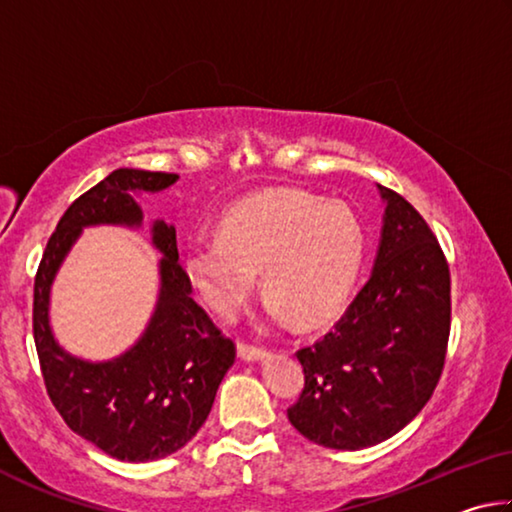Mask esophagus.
<instances>
[{
  "label": "esophagus",
  "mask_w": 512,
  "mask_h": 512,
  "mask_svg": "<svg viewBox=\"0 0 512 512\" xmlns=\"http://www.w3.org/2000/svg\"><path fill=\"white\" fill-rule=\"evenodd\" d=\"M237 352H239V357L244 359V361H259V359L266 357V350L264 348H259V345H248L244 341L237 345Z\"/></svg>",
  "instance_id": "esophagus-1"
}]
</instances>
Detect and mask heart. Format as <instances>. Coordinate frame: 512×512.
Here are the masks:
<instances>
[{"mask_svg": "<svg viewBox=\"0 0 512 512\" xmlns=\"http://www.w3.org/2000/svg\"><path fill=\"white\" fill-rule=\"evenodd\" d=\"M363 225L343 203L277 192L239 205L219 232H198L185 268L216 314L235 316L255 287L273 298L271 314L323 323L341 309L363 259Z\"/></svg>", "mask_w": 512, "mask_h": 512, "instance_id": "obj_1", "label": "heart"}]
</instances>
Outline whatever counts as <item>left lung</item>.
<instances>
[{"mask_svg":"<svg viewBox=\"0 0 512 512\" xmlns=\"http://www.w3.org/2000/svg\"><path fill=\"white\" fill-rule=\"evenodd\" d=\"M384 198L375 268L339 323L296 352L305 388L287 411L311 443L357 452L402 431L443 375L452 282L436 235L415 207Z\"/></svg>","mask_w":512,"mask_h":512,"instance_id":"8db88e82","label":"left lung"}]
</instances>
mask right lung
Here are the masks:
<instances>
[{"instance_id":"right-lung-1","label":"right lung","mask_w":512,"mask_h":512,"mask_svg":"<svg viewBox=\"0 0 512 512\" xmlns=\"http://www.w3.org/2000/svg\"><path fill=\"white\" fill-rule=\"evenodd\" d=\"M176 180L162 171H112L60 216L33 284V339L49 400L69 429L117 461L146 463L185 447L212 411L235 343L194 302L176 228L164 221L151 228L162 253L158 302L144 334L119 357L92 363L60 348L49 325L51 284L83 228H140L135 194L162 192Z\"/></svg>"}]
</instances>
